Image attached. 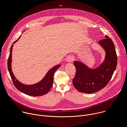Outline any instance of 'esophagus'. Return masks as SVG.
Masks as SVG:
<instances>
[{
	"label": "esophagus",
	"instance_id": "34e87169",
	"mask_svg": "<svg viewBox=\"0 0 127 127\" xmlns=\"http://www.w3.org/2000/svg\"><path fill=\"white\" fill-rule=\"evenodd\" d=\"M74 60V58L72 57H68V58L66 60V61L68 62H72Z\"/></svg>",
	"mask_w": 127,
	"mask_h": 127
}]
</instances>
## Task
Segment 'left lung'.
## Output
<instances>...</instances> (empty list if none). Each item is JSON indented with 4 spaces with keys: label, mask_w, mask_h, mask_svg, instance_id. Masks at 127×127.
Masks as SVG:
<instances>
[{
    "label": "left lung",
    "mask_w": 127,
    "mask_h": 127,
    "mask_svg": "<svg viewBox=\"0 0 127 127\" xmlns=\"http://www.w3.org/2000/svg\"><path fill=\"white\" fill-rule=\"evenodd\" d=\"M98 43L105 52L104 60L98 67L91 69L80 61H74L76 71L73 84L81 93L93 94L104 88L116 69L117 56L112 39L106 35Z\"/></svg>",
    "instance_id": "8db88e82"
}]
</instances>
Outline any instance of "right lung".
Here are the masks:
<instances>
[{
    "instance_id": "1",
    "label": "right lung",
    "mask_w": 127,
    "mask_h": 127,
    "mask_svg": "<svg viewBox=\"0 0 127 127\" xmlns=\"http://www.w3.org/2000/svg\"><path fill=\"white\" fill-rule=\"evenodd\" d=\"M21 35L17 39L12 45L10 48L9 56L7 61V67L9 72L10 75L12 79L13 83L15 87L20 92L24 93L27 95L38 96L43 95L47 94L52 88L53 83V77L55 72L60 67V65H57L50 69L45 76V77L39 82L33 84L26 85L24 84L19 80H17L15 77L11 69V62H12V50L13 45L20 38Z\"/></svg>"
}]
</instances>
